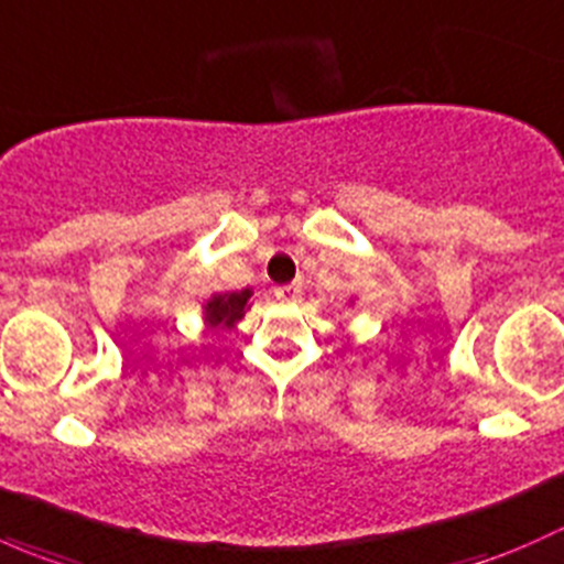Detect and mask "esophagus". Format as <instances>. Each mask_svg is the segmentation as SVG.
<instances>
[{"label":"esophagus","instance_id":"obj_1","mask_svg":"<svg viewBox=\"0 0 564 564\" xmlns=\"http://www.w3.org/2000/svg\"><path fill=\"white\" fill-rule=\"evenodd\" d=\"M300 294H303V286H300V283H286V286L275 289V297L281 300V303H297Z\"/></svg>","mask_w":564,"mask_h":564}]
</instances>
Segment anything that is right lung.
I'll return each mask as SVG.
<instances>
[{"label": "right lung", "mask_w": 564, "mask_h": 564, "mask_svg": "<svg viewBox=\"0 0 564 564\" xmlns=\"http://www.w3.org/2000/svg\"><path fill=\"white\" fill-rule=\"evenodd\" d=\"M250 289H242V292H224V294H213L204 305V322L207 327L220 329V327H235L248 311V300H250Z\"/></svg>", "instance_id": "obj_1"}]
</instances>
